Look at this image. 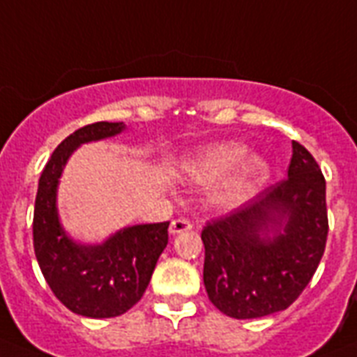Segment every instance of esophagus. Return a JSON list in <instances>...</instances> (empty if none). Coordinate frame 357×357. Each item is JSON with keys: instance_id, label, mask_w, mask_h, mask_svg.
Segmentation results:
<instances>
[{"instance_id": "obj_1", "label": "esophagus", "mask_w": 357, "mask_h": 357, "mask_svg": "<svg viewBox=\"0 0 357 357\" xmlns=\"http://www.w3.org/2000/svg\"><path fill=\"white\" fill-rule=\"evenodd\" d=\"M192 228V224H190V220H187V218H176V220H172L170 222V234H183V231H189V229Z\"/></svg>"}]
</instances>
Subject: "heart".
<instances>
[{
    "label": "heart",
    "mask_w": 357,
    "mask_h": 357,
    "mask_svg": "<svg viewBox=\"0 0 357 357\" xmlns=\"http://www.w3.org/2000/svg\"><path fill=\"white\" fill-rule=\"evenodd\" d=\"M246 151V146L238 142L209 146L183 162V172L196 183H209L229 172L215 192V198L222 206H237L265 181L268 174L265 159L259 155L244 159Z\"/></svg>",
    "instance_id": "heart-1"
}]
</instances>
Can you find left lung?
Returning a JSON list of instances; mask_svg holds the SVG:
<instances>
[{
    "mask_svg": "<svg viewBox=\"0 0 357 357\" xmlns=\"http://www.w3.org/2000/svg\"><path fill=\"white\" fill-rule=\"evenodd\" d=\"M268 227L277 231L272 238ZM326 237V179L310 151L293 140L287 178L202 231L207 296L234 319L287 310L315 274Z\"/></svg>",
    "mask_w": 357,
    "mask_h": 357,
    "instance_id": "1",
    "label": "left lung"
}]
</instances>
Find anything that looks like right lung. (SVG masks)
<instances>
[{
	"mask_svg": "<svg viewBox=\"0 0 357 357\" xmlns=\"http://www.w3.org/2000/svg\"><path fill=\"white\" fill-rule=\"evenodd\" d=\"M123 128V122H94L74 131L55 148L36 190L33 246L44 280L70 311L91 319H111L131 310L168 244V222L131 226L98 246L75 244L59 224L55 196L70 153L83 142L107 139Z\"/></svg>",
	"mask_w": 357,
	"mask_h": 357,
	"instance_id": "1",
	"label": "right lung"
}]
</instances>
